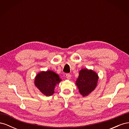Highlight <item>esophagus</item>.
<instances>
[{"label":"esophagus","mask_w":129,"mask_h":129,"mask_svg":"<svg viewBox=\"0 0 129 129\" xmlns=\"http://www.w3.org/2000/svg\"><path fill=\"white\" fill-rule=\"evenodd\" d=\"M71 77H72V75H71L70 74H66V77H67V79L68 80H70L71 79Z\"/></svg>","instance_id":"esophagus-1"}]
</instances>
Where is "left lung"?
Segmentation results:
<instances>
[{
    "label": "left lung",
    "mask_w": 129,
    "mask_h": 129,
    "mask_svg": "<svg viewBox=\"0 0 129 129\" xmlns=\"http://www.w3.org/2000/svg\"><path fill=\"white\" fill-rule=\"evenodd\" d=\"M98 80V74L95 71L84 68L80 71L79 75L75 83L79 92L83 97H85L89 95L95 89Z\"/></svg>",
    "instance_id": "obj_1"
}]
</instances>
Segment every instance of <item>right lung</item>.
I'll return each instance as SVG.
<instances>
[{"instance_id": "add662e5", "label": "right lung", "mask_w": 129, "mask_h": 129, "mask_svg": "<svg viewBox=\"0 0 129 129\" xmlns=\"http://www.w3.org/2000/svg\"><path fill=\"white\" fill-rule=\"evenodd\" d=\"M61 81L58 74L49 70L37 74L35 77L34 84L43 94L50 96L54 93L55 87Z\"/></svg>"}]
</instances>
